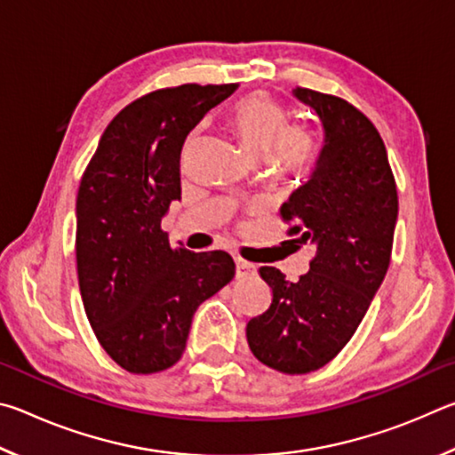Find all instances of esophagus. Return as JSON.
<instances>
[{
  "label": "esophagus",
  "mask_w": 455,
  "mask_h": 455,
  "mask_svg": "<svg viewBox=\"0 0 455 455\" xmlns=\"http://www.w3.org/2000/svg\"><path fill=\"white\" fill-rule=\"evenodd\" d=\"M236 279H246V276H252L257 273V267L246 263L243 259H236Z\"/></svg>",
  "instance_id": "esophagus-1"
}]
</instances>
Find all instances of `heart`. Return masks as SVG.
Segmentation results:
<instances>
[{
    "instance_id": "1",
    "label": "heart",
    "mask_w": 455,
    "mask_h": 455,
    "mask_svg": "<svg viewBox=\"0 0 455 455\" xmlns=\"http://www.w3.org/2000/svg\"><path fill=\"white\" fill-rule=\"evenodd\" d=\"M228 124L238 144L255 160H265L279 179H307L319 164L321 142L307 124H289V112L267 92L236 100Z\"/></svg>"
}]
</instances>
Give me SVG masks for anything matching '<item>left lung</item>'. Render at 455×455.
<instances>
[{"label": "left lung", "mask_w": 455, "mask_h": 455, "mask_svg": "<svg viewBox=\"0 0 455 455\" xmlns=\"http://www.w3.org/2000/svg\"><path fill=\"white\" fill-rule=\"evenodd\" d=\"M323 122L325 146L311 180L292 192L281 217L289 235L317 244L309 273L284 281L275 267L259 273L273 301L246 323L260 363L301 375L337 357L365 317L391 260L397 187L379 132L347 100L292 90Z\"/></svg>", "instance_id": "obj_1"}]
</instances>
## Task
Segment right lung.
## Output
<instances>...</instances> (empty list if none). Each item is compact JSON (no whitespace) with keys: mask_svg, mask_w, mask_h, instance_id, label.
Wrapping results in <instances>:
<instances>
[{"mask_svg":"<svg viewBox=\"0 0 455 455\" xmlns=\"http://www.w3.org/2000/svg\"><path fill=\"white\" fill-rule=\"evenodd\" d=\"M236 84L154 90L120 110L84 171L76 263L84 309L116 363L158 373L182 357L198 305L233 281L225 251L171 246L160 220L180 198V152Z\"/></svg>","mask_w":455,"mask_h":455,"instance_id":"1","label":"right lung"}]
</instances>
